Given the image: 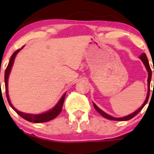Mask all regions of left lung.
I'll return each instance as SVG.
<instances>
[{
    "mask_svg": "<svg viewBox=\"0 0 154 154\" xmlns=\"http://www.w3.org/2000/svg\"><path fill=\"white\" fill-rule=\"evenodd\" d=\"M139 58L142 60V61L143 62L144 65L145 66L146 68H147V72H148V78H147V84H148V91H147V97H146V100L144 102L143 105H142V106L140 107V108L138 110H136L135 112L132 113V114L129 115V116H125V117L124 118H119V119H117V118H114L112 117V116H109L108 114H106V113H105L104 112L102 111L101 109H100L98 108L97 106H96L94 103H93L94 104V109H95L96 110H97V112H98L99 113H100V115H101L103 117L106 118L107 119H109V120H114V121H128L130 120V119H133V117H135V116H136V115L138 114V113L139 112L141 111V110L143 109V107L145 106L146 103H147V100H148V98H149V95H150V80H151V76H152V71H151V68L150 67V65H149V63H148V60H147V56H146L145 54H141V56L139 57ZM153 72H154V69H153Z\"/></svg>",
    "mask_w": 154,
    "mask_h": 154,
    "instance_id": "left-lung-1",
    "label": "left lung"
}]
</instances>
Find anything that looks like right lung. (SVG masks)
I'll return each instance as SVG.
<instances>
[{"instance_id":"add662e5","label":"right lung","mask_w":154,"mask_h":154,"mask_svg":"<svg viewBox=\"0 0 154 154\" xmlns=\"http://www.w3.org/2000/svg\"><path fill=\"white\" fill-rule=\"evenodd\" d=\"M23 48V47H22ZM22 48H20V49H18L17 51H15V52L13 53V54L11 57L10 62H9V64L7 66V68H6L5 71V76H4V80H5V88H6V94H7V100H8V103H10V106L15 110V112H17V114L19 115L21 117H22L23 119H25V120L28 121L29 122H33V123H42V122H49V121L52 120V119H55L57 116H58L60 115V113L61 112L62 109H63V103H64V100L65 97H66V94L65 93L63 95V97H61V99L60 100V101L58 102L57 105L52 109L49 110V111L45 113H43V114H40V115H31V114H27V113H24L18 111L16 109H15V107L12 105L11 103L10 100V97H9V94H8V78H9V74H10V72L11 71V68H12V65H13L14 63V60H15V57L16 56V54L21 51V49H22Z\"/></svg>"}]
</instances>
